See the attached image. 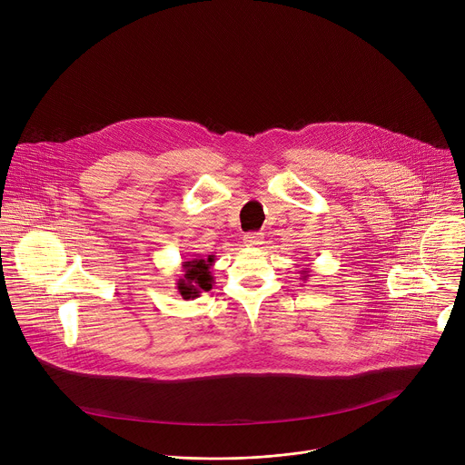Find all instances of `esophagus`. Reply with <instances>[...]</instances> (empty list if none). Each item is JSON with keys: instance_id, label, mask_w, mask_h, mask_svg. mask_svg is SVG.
<instances>
[{"instance_id": "34e87169", "label": "esophagus", "mask_w": 465, "mask_h": 465, "mask_svg": "<svg viewBox=\"0 0 465 465\" xmlns=\"http://www.w3.org/2000/svg\"><path fill=\"white\" fill-rule=\"evenodd\" d=\"M244 244L246 246H259L262 244V233L261 232H250L244 235Z\"/></svg>"}]
</instances>
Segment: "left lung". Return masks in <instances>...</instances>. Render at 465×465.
Here are the masks:
<instances>
[{
	"label": "left lung",
	"instance_id": "1",
	"mask_svg": "<svg viewBox=\"0 0 465 465\" xmlns=\"http://www.w3.org/2000/svg\"><path fill=\"white\" fill-rule=\"evenodd\" d=\"M300 274H302V278H300V280L307 282V278L311 276V271H309V269H302V271H300Z\"/></svg>",
	"mask_w": 465,
	"mask_h": 465
}]
</instances>
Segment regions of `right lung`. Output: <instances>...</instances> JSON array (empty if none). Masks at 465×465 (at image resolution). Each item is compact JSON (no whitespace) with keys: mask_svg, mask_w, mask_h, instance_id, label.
<instances>
[{"mask_svg":"<svg viewBox=\"0 0 465 465\" xmlns=\"http://www.w3.org/2000/svg\"><path fill=\"white\" fill-rule=\"evenodd\" d=\"M215 255L204 257H194L182 262V276L176 282V289L182 294L183 300H193L201 296V292H208L213 285V276L210 269L213 267Z\"/></svg>","mask_w":465,"mask_h":465,"instance_id":"right-lung-1","label":"right lung"}]
</instances>
